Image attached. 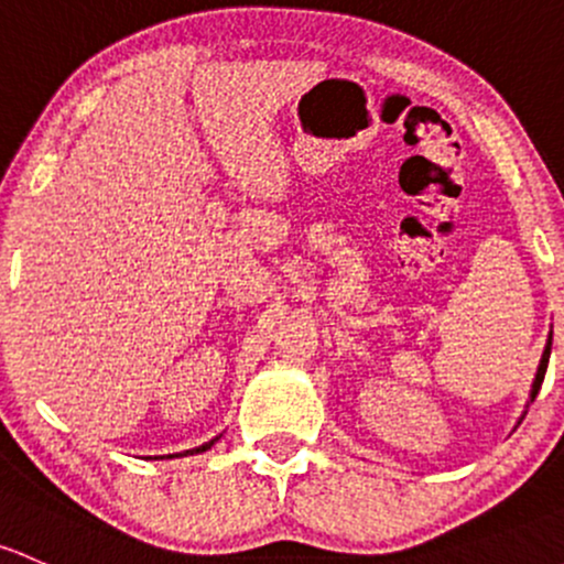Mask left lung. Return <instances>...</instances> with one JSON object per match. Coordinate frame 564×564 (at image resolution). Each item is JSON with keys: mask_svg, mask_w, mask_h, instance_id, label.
Here are the masks:
<instances>
[{"mask_svg": "<svg viewBox=\"0 0 564 564\" xmlns=\"http://www.w3.org/2000/svg\"><path fill=\"white\" fill-rule=\"evenodd\" d=\"M549 357H551V337H549V343H546V351H543V357H541V367H538L535 383H532V400H535V394H538V391H541L543 376H546V367H549Z\"/></svg>", "mask_w": 564, "mask_h": 564, "instance_id": "left-lung-1", "label": "left lung"}]
</instances>
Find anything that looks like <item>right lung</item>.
Wrapping results in <instances>:
<instances>
[{
    "label": "right lung",
    "instance_id": "add662e5",
    "mask_svg": "<svg viewBox=\"0 0 564 564\" xmlns=\"http://www.w3.org/2000/svg\"><path fill=\"white\" fill-rule=\"evenodd\" d=\"M216 441H218V437H213V441H210V443H205V446H199V448H192V452H183V454H199V452H207V448H210L213 443H216ZM183 454H175V456H183Z\"/></svg>",
    "mask_w": 564,
    "mask_h": 564
}]
</instances>
